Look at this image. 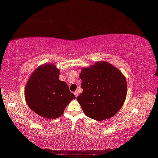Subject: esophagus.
<instances>
[{
    "label": "esophagus",
    "instance_id": "34e87169",
    "mask_svg": "<svg viewBox=\"0 0 158 158\" xmlns=\"http://www.w3.org/2000/svg\"><path fill=\"white\" fill-rule=\"evenodd\" d=\"M79 91H77V90H76L75 92H74V95L76 96V97H77V96L79 95Z\"/></svg>",
    "mask_w": 158,
    "mask_h": 158
}]
</instances>
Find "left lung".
<instances>
[{"label":"left lung","instance_id":"left-lung-1","mask_svg":"<svg viewBox=\"0 0 158 158\" xmlns=\"http://www.w3.org/2000/svg\"><path fill=\"white\" fill-rule=\"evenodd\" d=\"M83 92L77 101L88 117L96 121L111 118L123 105L127 92L126 79L118 69L106 61L81 68Z\"/></svg>","mask_w":158,"mask_h":158}]
</instances>
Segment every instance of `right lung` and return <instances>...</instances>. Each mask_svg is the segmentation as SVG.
<instances>
[{
    "label": "right lung",
    "mask_w": 158,
    "mask_h": 158,
    "mask_svg": "<svg viewBox=\"0 0 158 158\" xmlns=\"http://www.w3.org/2000/svg\"><path fill=\"white\" fill-rule=\"evenodd\" d=\"M59 74V69L54 64L46 63L35 69L26 83V103L44 118L56 119L62 116L66 106L76 98L67 83L58 79Z\"/></svg>",
    "instance_id": "add662e5"
}]
</instances>
